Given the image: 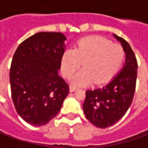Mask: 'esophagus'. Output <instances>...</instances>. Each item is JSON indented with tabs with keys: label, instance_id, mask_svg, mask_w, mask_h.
Here are the masks:
<instances>
[{
	"label": "esophagus",
	"instance_id": "esophagus-1",
	"mask_svg": "<svg viewBox=\"0 0 148 148\" xmlns=\"http://www.w3.org/2000/svg\"><path fill=\"white\" fill-rule=\"evenodd\" d=\"M77 90V88L74 86H70V92H74Z\"/></svg>",
	"mask_w": 148,
	"mask_h": 148
}]
</instances>
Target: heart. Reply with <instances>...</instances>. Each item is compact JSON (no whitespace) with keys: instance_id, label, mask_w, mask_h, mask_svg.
<instances>
[{"instance_id":"obj_1","label":"heart","mask_w":148,"mask_h":148,"mask_svg":"<svg viewBox=\"0 0 148 148\" xmlns=\"http://www.w3.org/2000/svg\"><path fill=\"white\" fill-rule=\"evenodd\" d=\"M124 51L121 46L100 36L86 37L78 41L74 49H67L61 58V71L71 77L83 62L84 69L71 78L75 86H86L109 82L116 74L124 61Z\"/></svg>"}]
</instances>
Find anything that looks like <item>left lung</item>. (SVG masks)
Instances as JSON below:
<instances>
[{"instance_id": "8db88e82", "label": "left lung", "mask_w": 148, "mask_h": 148, "mask_svg": "<svg viewBox=\"0 0 148 148\" xmlns=\"http://www.w3.org/2000/svg\"><path fill=\"white\" fill-rule=\"evenodd\" d=\"M112 36L124 49L125 62L106 86L86 90L82 106L87 119L100 128L110 127L124 116L132 102L136 90V58L127 41L115 34Z\"/></svg>"}]
</instances>
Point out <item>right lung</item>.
Returning a JSON list of instances; mask_svg holds the SVG:
<instances>
[{
  "instance_id": "obj_1",
  "label": "right lung",
  "mask_w": 148,
  "mask_h": 148,
  "mask_svg": "<svg viewBox=\"0 0 148 148\" xmlns=\"http://www.w3.org/2000/svg\"><path fill=\"white\" fill-rule=\"evenodd\" d=\"M66 40L60 32H38L21 42L12 57V98L27 124H47L59 112L69 93V86L58 75Z\"/></svg>"
}]
</instances>
